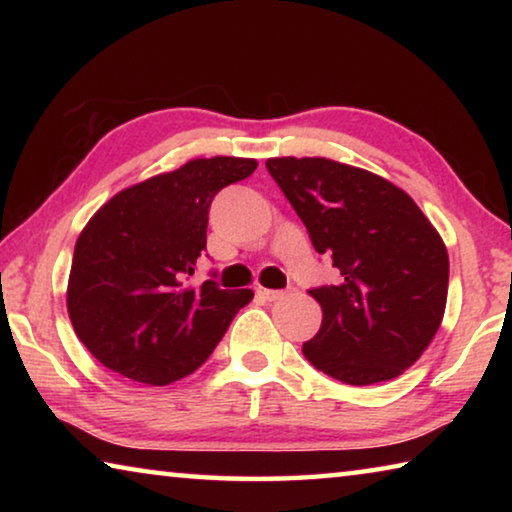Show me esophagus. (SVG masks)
I'll use <instances>...</instances> for the list:
<instances>
[{
	"instance_id": "1",
	"label": "esophagus",
	"mask_w": 512,
	"mask_h": 512,
	"mask_svg": "<svg viewBox=\"0 0 512 512\" xmlns=\"http://www.w3.org/2000/svg\"><path fill=\"white\" fill-rule=\"evenodd\" d=\"M257 296L264 298L268 302H275V300H282L284 298V291H273V289H257Z\"/></svg>"
}]
</instances>
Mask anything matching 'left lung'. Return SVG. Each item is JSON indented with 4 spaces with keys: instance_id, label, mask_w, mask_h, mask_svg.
<instances>
[{
    "instance_id": "8db88e82",
    "label": "left lung",
    "mask_w": 512,
    "mask_h": 512,
    "mask_svg": "<svg viewBox=\"0 0 512 512\" xmlns=\"http://www.w3.org/2000/svg\"><path fill=\"white\" fill-rule=\"evenodd\" d=\"M266 169L339 284L309 293L323 309L302 354L352 386L395 379L443 323L449 257L413 198L388 180L327 158H271Z\"/></svg>"
}]
</instances>
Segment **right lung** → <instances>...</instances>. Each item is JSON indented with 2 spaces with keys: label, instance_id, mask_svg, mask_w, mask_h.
<instances>
[{
  "label": "right lung",
  "instance_id": "1",
  "mask_svg": "<svg viewBox=\"0 0 512 512\" xmlns=\"http://www.w3.org/2000/svg\"><path fill=\"white\" fill-rule=\"evenodd\" d=\"M257 169L248 158H198L112 196L74 246L67 311L108 370L149 386L192 375L246 307L250 289L189 287L223 187Z\"/></svg>",
  "mask_w": 512,
  "mask_h": 512
}]
</instances>
